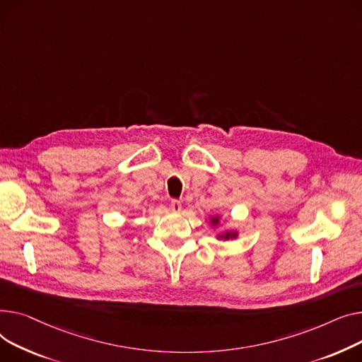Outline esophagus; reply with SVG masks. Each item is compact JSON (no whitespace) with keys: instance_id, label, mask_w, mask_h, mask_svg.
Wrapping results in <instances>:
<instances>
[{"instance_id":"1","label":"esophagus","mask_w":362,"mask_h":362,"mask_svg":"<svg viewBox=\"0 0 362 362\" xmlns=\"http://www.w3.org/2000/svg\"><path fill=\"white\" fill-rule=\"evenodd\" d=\"M169 206H171V210H173V211H180V210H181V202L177 200V199L171 200V203H169Z\"/></svg>"}]
</instances>
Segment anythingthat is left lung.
Segmentation results:
<instances>
[{"mask_svg":"<svg viewBox=\"0 0 362 362\" xmlns=\"http://www.w3.org/2000/svg\"><path fill=\"white\" fill-rule=\"evenodd\" d=\"M214 222L216 223L218 221H216V219H214ZM232 237H235V235H233V233H229V232H228V233H225V235H223V238H226V240H228V238H232Z\"/></svg>","mask_w":362,"mask_h":362,"instance_id":"left-lung-1","label":"left lung"}]
</instances>
